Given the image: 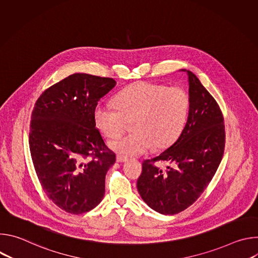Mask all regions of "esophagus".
<instances>
[{
	"label": "esophagus",
	"instance_id": "obj_1",
	"mask_svg": "<svg viewBox=\"0 0 258 258\" xmlns=\"http://www.w3.org/2000/svg\"><path fill=\"white\" fill-rule=\"evenodd\" d=\"M126 160H127V158L124 157V156H121V155H117L116 156V161L117 162H125Z\"/></svg>",
	"mask_w": 258,
	"mask_h": 258
}]
</instances>
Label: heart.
<instances>
[{
  "instance_id": "b5f03b06",
  "label": "heart",
  "mask_w": 258,
  "mask_h": 258,
  "mask_svg": "<svg viewBox=\"0 0 258 258\" xmlns=\"http://www.w3.org/2000/svg\"><path fill=\"white\" fill-rule=\"evenodd\" d=\"M190 97L179 87L137 83L115 98V105L99 103L94 120L107 138H115L132 121L133 133L109 143L121 156L144 154L153 146L163 149L181 134L188 119Z\"/></svg>"
}]
</instances>
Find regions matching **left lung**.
Wrapping results in <instances>:
<instances>
[{"mask_svg": "<svg viewBox=\"0 0 258 258\" xmlns=\"http://www.w3.org/2000/svg\"><path fill=\"white\" fill-rule=\"evenodd\" d=\"M190 109L187 123L176 141L153 159L143 162L138 191L149 207L172 215L187 209L204 192L222 161L226 133L218 104L190 70ZM166 161L165 171L155 163Z\"/></svg>", "mask_w": 258, "mask_h": 258, "instance_id": "left-lung-1", "label": "left lung"}]
</instances>
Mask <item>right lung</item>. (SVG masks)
Segmentation results:
<instances>
[{
  "label": "right lung",
  "instance_id": "add662e5",
  "mask_svg": "<svg viewBox=\"0 0 258 258\" xmlns=\"http://www.w3.org/2000/svg\"><path fill=\"white\" fill-rule=\"evenodd\" d=\"M116 82L75 73L47 89L35 102L29 150L41 185L71 214L95 208L105 194V176L115 154L96 127L94 109Z\"/></svg>",
  "mask_w": 258,
  "mask_h": 258
}]
</instances>
